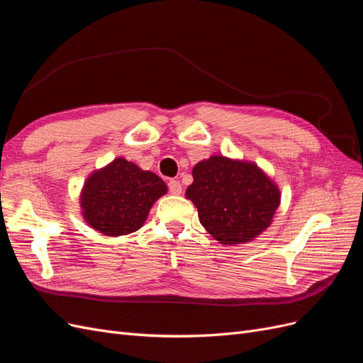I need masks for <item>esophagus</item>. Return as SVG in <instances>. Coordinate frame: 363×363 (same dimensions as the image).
<instances>
[{"instance_id":"obj_1","label":"esophagus","mask_w":363,"mask_h":363,"mask_svg":"<svg viewBox=\"0 0 363 363\" xmlns=\"http://www.w3.org/2000/svg\"><path fill=\"white\" fill-rule=\"evenodd\" d=\"M168 189H169V194H172V195H180L183 192V187H182L180 182L176 179L168 182Z\"/></svg>"}]
</instances>
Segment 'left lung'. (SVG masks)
<instances>
[{
	"label": "left lung",
	"instance_id": "obj_1",
	"mask_svg": "<svg viewBox=\"0 0 363 363\" xmlns=\"http://www.w3.org/2000/svg\"><path fill=\"white\" fill-rule=\"evenodd\" d=\"M186 198L203 227L222 245L251 242L272 223L281 194L255 164L211 156L192 169Z\"/></svg>",
	"mask_w": 363,
	"mask_h": 363
}]
</instances>
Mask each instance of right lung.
Here are the masks:
<instances>
[{"mask_svg":"<svg viewBox=\"0 0 363 363\" xmlns=\"http://www.w3.org/2000/svg\"><path fill=\"white\" fill-rule=\"evenodd\" d=\"M167 184L152 171L117 157L85 180L81 208L85 222L105 235H126L143 227Z\"/></svg>","mask_w":363,"mask_h":363,"instance_id":"right-lung-1","label":"right lung"}]
</instances>
